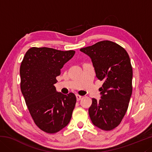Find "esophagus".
Instances as JSON below:
<instances>
[{"label": "esophagus", "mask_w": 152, "mask_h": 152, "mask_svg": "<svg viewBox=\"0 0 152 152\" xmlns=\"http://www.w3.org/2000/svg\"><path fill=\"white\" fill-rule=\"evenodd\" d=\"M76 96L77 101H80L81 99H82V96H80V95H79V94H76Z\"/></svg>", "instance_id": "34e87169"}]
</instances>
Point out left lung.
<instances>
[{
	"instance_id": "8db88e82",
	"label": "left lung",
	"mask_w": 152,
	"mask_h": 152,
	"mask_svg": "<svg viewBox=\"0 0 152 152\" xmlns=\"http://www.w3.org/2000/svg\"><path fill=\"white\" fill-rule=\"evenodd\" d=\"M80 50L90 56L96 77L104 81L99 88L101 99H92L90 118L102 130L114 129L125 116L132 94L133 69L129 56L121 46L108 40Z\"/></svg>"
}]
</instances>
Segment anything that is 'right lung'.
Returning <instances> with one entry per match:
<instances>
[{"label": "right lung", "mask_w": 152, "mask_h": 152, "mask_svg": "<svg viewBox=\"0 0 152 152\" xmlns=\"http://www.w3.org/2000/svg\"><path fill=\"white\" fill-rule=\"evenodd\" d=\"M75 51L33 47L20 67V90L35 125L48 133L62 129L71 119L76 97L58 92L54 84L64 64Z\"/></svg>", "instance_id": "right-lung-1"}]
</instances>
